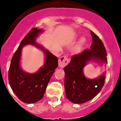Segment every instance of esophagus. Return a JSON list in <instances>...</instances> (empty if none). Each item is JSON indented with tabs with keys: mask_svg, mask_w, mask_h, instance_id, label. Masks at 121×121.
<instances>
[{
	"mask_svg": "<svg viewBox=\"0 0 121 121\" xmlns=\"http://www.w3.org/2000/svg\"><path fill=\"white\" fill-rule=\"evenodd\" d=\"M69 62V59L66 56H63L62 57L59 59V67L60 68H64L65 66H66Z\"/></svg>",
	"mask_w": 121,
	"mask_h": 121,
	"instance_id": "1",
	"label": "esophagus"
}]
</instances>
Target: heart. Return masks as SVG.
Listing matches in <instances>:
<instances>
[{
    "label": "heart",
    "mask_w": 121,
    "mask_h": 121,
    "mask_svg": "<svg viewBox=\"0 0 121 121\" xmlns=\"http://www.w3.org/2000/svg\"><path fill=\"white\" fill-rule=\"evenodd\" d=\"M85 42V39H82L81 40V41H80V43H79V45L78 46V50H79L80 48H81V46L83 45V43Z\"/></svg>",
    "instance_id": "heart-1"
}]
</instances>
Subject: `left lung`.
<instances>
[{
    "instance_id": "8db88e82",
    "label": "left lung",
    "mask_w": 121,
    "mask_h": 121,
    "mask_svg": "<svg viewBox=\"0 0 121 121\" xmlns=\"http://www.w3.org/2000/svg\"><path fill=\"white\" fill-rule=\"evenodd\" d=\"M93 42L90 49L71 57V61L64 70V86L67 99L75 104H83L93 99L103 87L105 71L95 79H88L84 73V68L91 61L100 64L107 63V52L102 42L97 35L90 31Z\"/></svg>"
}]
</instances>
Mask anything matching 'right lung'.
<instances>
[{"instance_id": "right-lung-1", "label": "right lung", "mask_w": 121, "mask_h": 121, "mask_svg": "<svg viewBox=\"0 0 121 121\" xmlns=\"http://www.w3.org/2000/svg\"><path fill=\"white\" fill-rule=\"evenodd\" d=\"M43 31V29H32L22 40L11 61L8 72L9 85L15 95L25 103H35L42 99L49 81L58 67L57 57L36 42L39 34ZM27 44L35 46L46 56L43 67L35 73L25 72L20 66L22 48Z\"/></svg>"}]
</instances>
